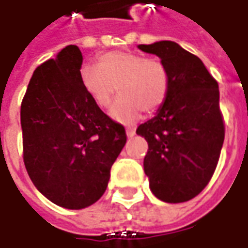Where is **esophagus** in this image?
Returning <instances> with one entry per match:
<instances>
[{
  "label": "esophagus",
  "instance_id": "34e87169",
  "mask_svg": "<svg viewBox=\"0 0 248 248\" xmlns=\"http://www.w3.org/2000/svg\"><path fill=\"white\" fill-rule=\"evenodd\" d=\"M126 134H127V137L131 138V137L136 134V127H133V126H127V127H126Z\"/></svg>",
  "mask_w": 248,
  "mask_h": 248
}]
</instances>
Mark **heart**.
<instances>
[{"mask_svg":"<svg viewBox=\"0 0 248 248\" xmlns=\"http://www.w3.org/2000/svg\"><path fill=\"white\" fill-rule=\"evenodd\" d=\"M80 83L100 108L110 106L118 88L122 96L112 105L110 115L118 122L131 124L142 110L153 114L164 106L170 88V72L160 58H146L140 52L111 51L100 55L98 67L83 65Z\"/></svg>","mask_w":248,"mask_h":248,"instance_id":"heart-1","label":"heart"}]
</instances>
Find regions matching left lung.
<instances>
[{
  "label": "left lung",
  "mask_w": 248,
  "mask_h": 248,
  "mask_svg": "<svg viewBox=\"0 0 248 248\" xmlns=\"http://www.w3.org/2000/svg\"><path fill=\"white\" fill-rule=\"evenodd\" d=\"M138 48L162 59L170 72L164 106L137 127L149 145L145 174L160 200L188 202L208 185L220 157L226 127L219 84L200 59L174 41Z\"/></svg>",
  "instance_id": "1"
}]
</instances>
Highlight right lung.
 <instances>
[{
  "instance_id": "add662e5",
  "label": "right lung",
  "mask_w": 248,
  "mask_h": 248,
  "mask_svg": "<svg viewBox=\"0 0 248 248\" xmlns=\"http://www.w3.org/2000/svg\"><path fill=\"white\" fill-rule=\"evenodd\" d=\"M82 62L78 46H65L36 68L21 103L28 174L48 200L68 209L102 197L127 138L84 91Z\"/></svg>"
}]
</instances>
